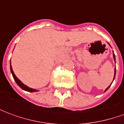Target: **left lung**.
Here are the masks:
<instances>
[{"label": "left lung", "instance_id": "8db88e82", "mask_svg": "<svg viewBox=\"0 0 124 124\" xmlns=\"http://www.w3.org/2000/svg\"><path fill=\"white\" fill-rule=\"evenodd\" d=\"M113 57H114V60H116V57H115V55H114V54H113ZM115 76H116V68H115V69H114V78H115ZM110 85H109V86H110ZM109 86L108 87V88L106 89V90H105V92H106V91H107V90L108 89V88H109Z\"/></svg>", "mask_w": 124, "mask_h": 124}]
</instances>
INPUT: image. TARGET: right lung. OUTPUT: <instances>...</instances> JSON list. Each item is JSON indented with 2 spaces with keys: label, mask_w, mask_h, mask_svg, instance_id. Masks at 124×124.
I'll use <instances>...</instances> for the list:
<instances>
[{
  "label": "right lung",
  "mask_w": 124,
  "mask_h": 124,
  "mask_svg": "<svg viewBox=\"0 0 124 124\" xmlns=\"http://www.w3.org/2000/svg\"><path fill=\"white\" fill-rule=\"evenodd\" d=\"M11 64V63H10ZM10 71H11V73H12V75H13V78H14V79L15 81H16V83H17V85H18L20 87L21 89H23V90L24 91H27V92H37V90H36V89H32V88H30L29 87H27V85H25L24 84L22 83L21 81L18 79V78L16 77V75H15L14 73V72H13V68H12V66H11V65H10Z\"/></svg>",
  "instance_id": "add662e5"
}]
</instances>
